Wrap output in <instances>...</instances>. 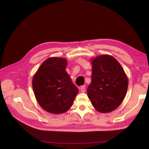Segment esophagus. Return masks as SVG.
<instances>
[{
    "mask_svg": "<svg viewBox=\"0 0 149 149\" xmlns=\"http://www.w3.org/2000/svg\"><path fill=\"white\" fill-rule=\"evenodd\" d=\"M80 89L83 93H84L86 91V86H81L80 87Z\"/></svg>",
    "mask_w": 149,
    "mask_h": 149,
    "instance_id": "1",
    "label": "esophagus"
}]
</instances>
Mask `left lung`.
<instances>
[{"label":"left lung","instance_id":"1","mask_svg":"<svg viewBox=\"0 0 149 149\" xmlns=\"http://www.w3.org/2000/svg\"><path fill=\"white\" fill-rule=\"evenodd\" d=\"M91 83L88 97L95 109L106 113L116 109L125 96L128 79L119 63L114 57L101 55L92 61Z\"/></svg>","mask_w":149,"mask_h":149}]
</instances>
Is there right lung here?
Wrapping results in <instances>:
<instances>
[{"mask_svg":"<svg viewBox=\"0 0 149 149\" xmlns=\"http://www.w3.org/2000/svg\"><path fill=\"white\" fill-rule=\"evenodd\" d=\"M66 65L65 58H48L33 78L35 97L40 106L50 113L61 114L67 111L79 91L65 71Z\"/></svg>","mask_w":149,"mask_h":149,"instance_id":"right-lung-1","label":"right lung"}]
</instances>
